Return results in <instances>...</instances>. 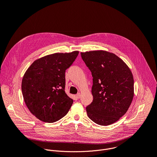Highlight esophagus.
<instances>
[{
	"instance_id": "1",
	"label": "esophagus",
	"mask_w": 157,
	"mask_h": 157,
	"mask_svg": "<svg viewBox=\"0 0 157 157\" xmlns=\"http://www.w3.org/2000/svg\"><path fill=\"white\" fill-rule=\"evenodd\" d=\"M76 97L77 99H79V98H81V94H80V93H78V94H76Z\"/></svg>"
}]
</instances>
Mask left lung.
<instances>
[{
  "instance_id": "obj_1",
  "label": "left lung",
  "mask_w": 157,
  "mask_h": 157,
  "mask_svg": "<svg viewBox=\"0 0 157 157\" xmlns=\"http://www.w3.org/2000/svg\"><path fill=\"white\" fill-rule=\"evenodd\" d=\"M93 76V102L86 107L89 118L101 125L117 121L133 98V78L127 64L116 55L99 50L81 53Z\"/></svg>"
}]
</instances>
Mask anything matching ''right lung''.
<instances>
[{
  "mask_svg": "<svg viewBox=\"0 0 157 157\" xmlns=\"http://www.w3.org/2000/svg\"><path fill=\"white\" fill-rule=\"evenodd\" d=\"M79 52L54 53L35 61L25 73L21 91L31 113L48 123L63 117L73 102L65 93V71Z\"/></svg>",
  "mask_w": 157,
  "mask_h": 157,
  "instance_id": "obj_1",
  "label": "right lung"
}]
</instances>
